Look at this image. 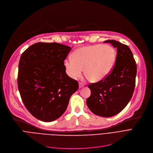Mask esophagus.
Here are the masks:
<instances>
[{
  "mask_svg": "<svg viewBox=\"0 0 153 153\" xmlns=\"http://www.w3.org/2000/svg\"><path fill=\"white\" fill-rule=\"evenodd\" d=\"M84 86H85V85H84L83 83H80V82L79 83V88H83V87Z\"/></svg>",
  "mask_w": 153,
  "mask_h": 153,
  "instance_id": "obj_1",
  "label": "esophagus"
}]
</instances>
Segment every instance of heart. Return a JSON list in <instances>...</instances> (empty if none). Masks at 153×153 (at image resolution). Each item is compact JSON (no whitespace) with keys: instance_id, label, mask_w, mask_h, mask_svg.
Returning <instances> with one entry per match:
<instances>
[{"instance_id":"1","label":"heart","mask_w":153,"mask_h":153,"mask_svg":"<svg viewBox=\"0 0 153 153\" xmlns=\"http://www.w3.org/2000/svg\"><path fill=\"white\" fill-rule=\"evenodd\" d=\"M116 53L113 47L107 45L97 44L83 47L72 54V59L65 61V68L68 75L73 79L84 74L91 82L104 78L111 68Z\"/></svg>"}]
</instances>
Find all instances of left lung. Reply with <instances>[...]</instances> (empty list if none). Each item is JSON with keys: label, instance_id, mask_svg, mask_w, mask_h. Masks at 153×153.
I'll return each instance as SVG.
<instances>
[{"label": "left lung", "instance_id": "1", "mask_svg": "<svg viewBox=\"0 0 153 153\" xmlns=\"http://www.w3.org/2000/svg\"><path fill=\"white\" fill-rule=\"evenodd\" d=\"M117 48L115 65L107 76L100 82L88 85L91 95L86 105L94 114L111 117L124 109L131 99L136 82L137 67L130 48L114 40H108Z\"/></svg>", "mask_w": 153, "mask_h": 153}]
</instances>
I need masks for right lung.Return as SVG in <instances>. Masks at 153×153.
I'll list each match as a JSON object with an SVG mask.
<instances>
[{
    "mask_svg": "<svg viewBox=\"0 0 153 153\" xmlns=\"http://www.w3.org/2000/svg\"><path fill=\"white\" fill-rule=\"evenodd\" d=\"M71 47L58 43L39 42L20 56L18 88L28 111L38 120L54 121L67 110L78 83L65 72L64 60Z\"/></svg>",
    "mask_w": 153,
    "mask_h": 153,
    "instance_id": "add662e5",
    "label": "right lung"
}]
</instances>
